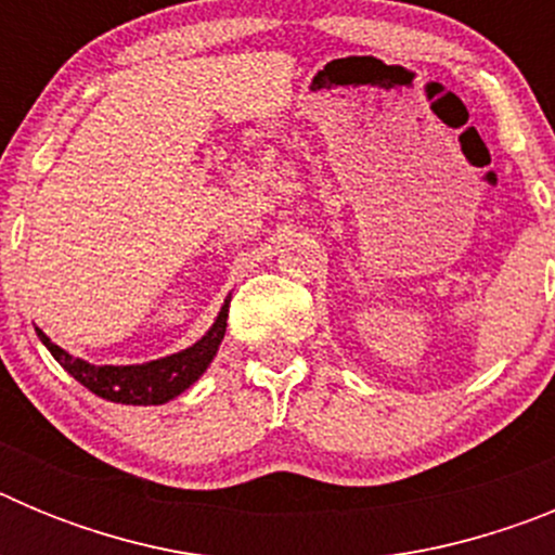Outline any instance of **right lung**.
<instances>
[{
  "instance_id": "add662e5",
  "label": "right lung",
  "mask_w": 555,
  "mask_h": 555,
  "mask_svg": "<svg viewBox=\"0 0 555 555\" xmlns=\"http://www.w3.org/2000/svg\"><path fill=\"white\" fill-rule=\"evenodd\" d=\"M228 308L230 300H224L217 322H214L210 331L191 347H185V350L180 352H171V356L166 358H158V361H146V364L130 366L88 364L82 358L68 356L63 347H57L55 341H52L43 331H38V327L36 333L43 341V347L55 356L57 364H61L68 375L75 377V380H80L88 391H94L96 397H102V400L125 405H164L169 403V400H175L178 395H183L189 386L197 384L199 375L210 366L219 345H222L224 327H228Z\"/></svg>"
}]
</instances>
